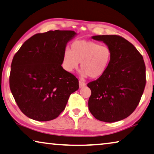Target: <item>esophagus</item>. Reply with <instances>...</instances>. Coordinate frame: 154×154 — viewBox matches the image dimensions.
Instances as JSON below:
<instances>
[{
    "mask_svg": "<svg viewBox=\"0 0 154 154\" xmlns=\"http://www.w3.org/2000/svg\"><path fill=\"white\" fill-rule=\"evenodd\" d=\"M79 86L80 88H84V87L86 86V84H85L84 82H82V81H79Z\"/></svg>",
    "mask_w": 154,
    "mask_h": 154,
    "instance_id": "1",
    "label": "esophagus"
}]
</instances>
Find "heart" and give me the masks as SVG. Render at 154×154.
<instances>
[{
    "label": "heart",
    "instance_id": "b5f03b06",
    "mask_svg": "<svg viewBox=\"0 0 154 154\" xmlns=\"http://www.w3.org/2000/svg\"><path fill=\"white\" fill-rule=\"evenodd\" d=\"M112 53L107 45L87 40H77L64 51L62 66L68 72H73L81 63L82 77L97 79L105 74L110 64Z\"/></svg>",
    "mask_w": 154,
    "mask_h": 154
}]
</instances>
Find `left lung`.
<instances>
[{
  "label": "left lung",
  "mask_w": 154,
  "mask_h": 154,
  "mask_svg": "<svg viewBox=\"0 0 154 154\" xmlns=\"http://www.w3.org/2000/svg\"><path fill=\"white\" fill-rule=\"evenodd\" d=\"M112 51V57L103 75L88 84L91 90L88 109L98 120L113 123L127 118L140 102L146 84L143 57L134 46L121 36H92Z\"/></svg>",
  "instance_id": "left-lung-1"
}]
</instances>
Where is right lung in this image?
<instances>
[{
  "label": "right lung",
  "instance_id": "add662e5",
  "mask_svg": "<svg viewBox=\"0 0 154 154\" xmlns=\"http://www.w3.org/2000/svg\"><path fill=\"white\" fill-rule=\"evenodd\" d=\"M77 35L65 30L35 34L14 55L9 86L19 108L29 118H57L70 95L79 89L78 79L62 66L67 43Z\"/></svg>",
  "mask_w": 154,
  "mask_h": 154
}]
</instances>
